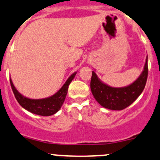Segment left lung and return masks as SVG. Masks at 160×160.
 <instances>
[{
	"label": "left lung",
	"instance_id": "1",
	"mask_svg": "<svg viewBox=\"0 0 160 160\" xmlns=\"http://www.w3.org/2000/svg\"><path fill=\"white\" fill-rule=\"evenodd\" d=\"M148 74V56L140 76L133 82L124 87H112L104 83L92 71L90 88L92 93L103 108L113 111L123 110L132 104L144 90Z\"/></svg>",
	"mask_w": 160,
	"mask_h": 160
}]
</instances>
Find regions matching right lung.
I'll return each instance as SVG.
<instances>
[{
  "instance_id": "right-lung-1",
  "label": "right lung",
  "mask_w": 160,
  "mask_h": 160,
  "mask_svg": "<svg viewBox=\"0 0 160 160\" xmlns=\"http://www.w3.org/2000/svg\"><path fill=\"white\" fill-rule=\"evenodd\" d=\"M77 72H74V74H71L57 92L44 98L32 99L24 96L16 89L11 78H10V85L16 100L22 107L34 114L47 117V116L55 114L59 111L65 102L70 83L74 78Z\"/></svg>"
}]
</instances>
